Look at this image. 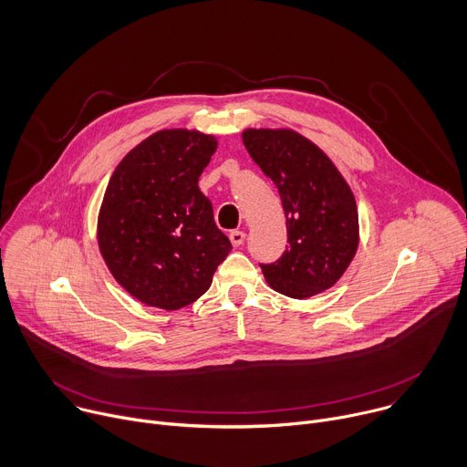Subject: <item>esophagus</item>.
<instances>
[{
	"instance_id": "34e87169",
	"label": "esophagus",
	"mask_w": 467,
	"mask_h": 467,
	"mask_svg": "<svg viewBox=\"0 0 467 467\" xmlns=\"http://www.w3.org/2000/svg\"><path fill=\"white\" fill-rule=\"evenodd\" d=\"M229 238H231V244H233L234 247H238V245H242V244H244V240H245V233H242V231H231Z\"/></svg>"
}]
</instances>
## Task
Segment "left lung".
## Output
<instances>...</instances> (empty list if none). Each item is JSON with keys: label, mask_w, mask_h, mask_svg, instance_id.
I'll return each mask as SVG.
<instances>
[{"label": "left lung", "mask_w": 467, "mask_h": 467, "mask_svg": "<svg viewBox=\"0 0 467 467\" xmlns=\"http://www.w3.org/2000/svg\"><path fill=\"white\" fill-rule=\"evenodd\" d=\"M251 159L281 195L288 247L260 264L268 285L294 299L335 285L358 247L355 195L330 159L288 129H247L242 135Z\"/></svg>", "instance_id": "left-lung-1"}]
</instances>
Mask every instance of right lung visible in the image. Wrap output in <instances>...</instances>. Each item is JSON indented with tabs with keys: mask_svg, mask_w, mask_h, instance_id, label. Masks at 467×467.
<instances>
[{
	"mask_svg": "<svg viewBox=\"0 0 467 467\" xmlns=\"http://www.w3.org/2000/svg\"><path fill=\"white\" fill-rule=\"evenodd\" d=\"M199 130L164 129L114 170L98 242L114 279L139 301L177 310L202 297L233 249L197 181L216 151Z\"/></svg>",
	"mask_w": 467,
	"mask_h": 467,
	"instance_id": "obj_1",
	"label": "right lung"
}]
</instances>
